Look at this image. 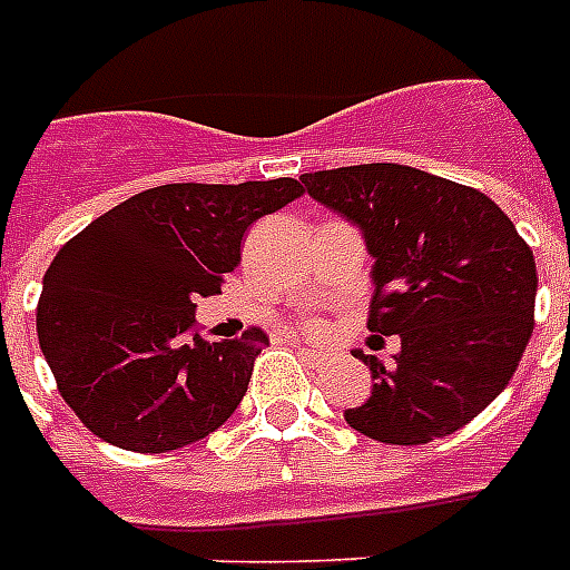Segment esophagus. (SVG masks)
I'll list each match as a JSON object with an SVG mask.
<instances>
[{
  "mask_svg": "<svg viewBox=\"0 0 570 570\" xmlns=\"http://www.w3.org/2000/svg\"><path fill=\"white\" fill-rule=\"evenodd\" d=\"M295 348H298V355L307 361L311 366H322L325 361H328V355L325 352H320V348H311V346H302V343H295Z\"/></svg>",
  "mask_w": 570,
  "mask_h": 570,
  "instance_id": "esophagus-1",
  "label": "esophagus"
}]
</instances>
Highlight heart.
Instances as JSON below:
<instances>
[{
  "label": "heart",
  "instance_id": "b5f03b06",
  "mask_svg": "<svg viewBox=\"0 0 570 570\" xmlns=\"http://www.w3.org/2000/svg\"><path fill=\"white\" fill-rule=\"evenodd\" d=\"M316 328H320V325H316Z\"/></svg>",
  "mask_w": 570,
  "mask_h": 570
}]
</instances>
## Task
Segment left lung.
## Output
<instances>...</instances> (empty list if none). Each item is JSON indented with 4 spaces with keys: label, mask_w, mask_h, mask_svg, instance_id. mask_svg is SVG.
<instances>
[{
    "label": "left lung",
    "mask_w": 570,
    "mask_h": 570,
    "mask_svg": "<svg viewBox=\"0 0 570 570\" xmlns=\"http://www.w3.org/2000/svg\"><path fill=\"white\" fill-rule=\"evenodd\" d=\"M304 191L364 233L373 254L370 348L399 334L373 393L348 407L366 438L416 446L459 432L512 381L535 325V257L488 195L393 163L302 174ZM382 337L379 338L377 334Z\"/></svg>",
    "instance_id": "left-lung-1"
}]
</instances>
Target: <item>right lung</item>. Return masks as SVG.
Masks as SVG:
<instances>
[{"label": "right lung", "instance_id": "1", "mask_svg": "<svg viewBox=\"0 0 570 570\" xmlns=\"http://www.w3.org/2000/svg\"><path fill=\"white\" fill-rule=\"evenodd\" d=\"M293 177L239 186L171 183L138 191L49 263L38 340L58 393L111 446L168 452L215 432L248 390L259 328L206 343L195 298L242 259V236L302 197Z\"/></svg>", "mask_w": 570, "mask_h": 570}]
</instances>
